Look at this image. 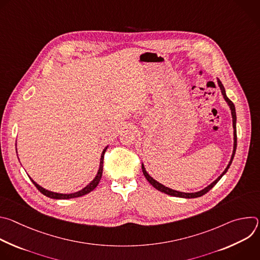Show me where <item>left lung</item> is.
Returning <instances> with one entry per match:
<instances>
[{
  "mask_svg": "<svg viewBox=\"0 0 260 260\" xmlns=\"http://www.w3.org/2000/svg\"><path fill=\"white\" fill-rule=\"evenodd\" d=\"M217 83H218V86L220 87V90H221L222 95H223L225 102L228 103V105H229L230 108H231L232 116H233L234 150H233V154H232V157H231V160H230L228 167L225 168V170L223 171V173H222L214 182H212L210 185H208V186L205 187L204 189H202V190H200V191H198V192H181V191H177V190L171 189V188H169V187H166L165 185H162L161 183H159V182H157L156 180H154L149 174H148V173L146 172L145 167H144V165L142 164V171H143V174H144L145 178H146V179L148 180V182H149V183L152 185V186H153L154 188H156L157 190H159V191H161V192H164V193H166V194H169V196H172V197H177V198H184V199H196V198H200V197L206 194L210 189H212V188L215 186V185L217 184V182L222 178V176H223V175L228 172V170L230 169V167H231V165H232V162H233V159H234V157H235L236 149H237V126H236V123H237V115H236V108H235L234 103L228 98L226 92H225V89H224V86H223V84L221 83V81H220L218 78H217Z\"/></svg>",
  "mask_w": 260,
  "mask_h": 260,
  "instance_id": "obj_1",
  "label": "left lung"
}]
</instances>
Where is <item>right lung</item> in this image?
Instances as JSON below:
<instances>
[{
    "instance_id": "obj_1",
    "label": "right lung",
    "mask_w": 260,
    "mask_h": 260,
    "mask_svg": "<svg viewBox=\"0 0 260 260\" xmlns=\"http://www.w3.org/2000/svg\"><path fill=\"white\" fill-rule=\"evenodd\" d=\"M108 146L105 148V149L103 150L102 152V155H101V160H100V168H99V171H98V174L96 176L94 177V179L88 184L86 185V186L84 188H82L81 190L77 191V192H74V193H57V192H53V191H49L45 188H43L42 186H40L39 184H37L30 177L29 179L31 180V182L34 183L35 186L37 187V189H38L41 193H43L44 196L50 198V199H54V200H68V199H74V198H79V197H82V196H85L87 193H89L90 191H92L96 186L98 184L102 178V175H103V161H104V154L107 150ZM17 152V151H16Z\"/></svg>"
}]
</instances>
